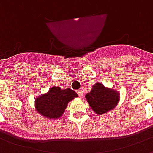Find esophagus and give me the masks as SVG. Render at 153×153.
I'll use <instances>...</instances> for the list:
<instances>
[{"instance_id": "obj_1", "label": "esophagus", "mask_w": 153, "mask_h": 153, "mask_svg": "<svg viewBox=\"0 0 153 153\" xmlns=\"http://www.w3.org/2000/svg\"><path fill=\"white\" fill-rule=\"evenodd\" d=\"M77 93H78V94H79V96L80 97H83V90H81V89L78 90V91H77Z\"/></svg>"}]
</instances>
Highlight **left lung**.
Wrapping results in <instances>:
<instances>
[{"mask_svg":"<svg viewBox=\"0 0 153 153\" xmlns=\"http://www.w3.org/2000/svg\"><path fill=\"white\" fill-rule=\"evenodd\" d=\"M89 106L98 115L108 112L115 107L119 102V93L112 89L106 88L103 84L96 83L92 91L86 94Z\"/></svg>","mask_w":153,"mask_h":153,"instance_id":"left-lung-1","label":"left lung"}]
</instances>
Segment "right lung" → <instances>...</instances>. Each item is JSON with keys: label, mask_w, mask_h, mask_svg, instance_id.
Listing matches in <instances>:
<instances>
[{"label": "right lung", "mask_w": 153, "mask_h": 153, "mask_svg": "<svg viewBox=\"0 0 153 153\" xmlns=\"http://www.w3.org/2000/svg\"><path fill=\"white\" fill-rule=\"evenodd\" d=\"M76 97L78 94L70 88L61 89L59 87H52L48 93L36 99L35 107L39 114L47 118H60L68 102Z\"/></svg>", "instance_id": "add662e5"}]
</instances>
